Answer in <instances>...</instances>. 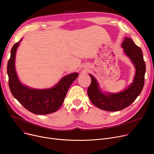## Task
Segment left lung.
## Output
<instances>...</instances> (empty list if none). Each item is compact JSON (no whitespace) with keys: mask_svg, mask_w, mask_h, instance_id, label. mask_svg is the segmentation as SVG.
I'll return each instance as SVG.
<instances>
[{"mask_svg":"<svg viewBox=\"0 0 154 154\" xmlns=\"http://www.w3.org/2000/svg\"><path fill=\"white\" fill-rule=\"evenodd\" d=\"M121 46L135 69L132 82L127 88L119 93L103 92L96 78L89 74L91 83L88 94L90 101L99 109L107 111H118L130 106L139 96L144 85L146 68L142 50L129 37H125Z\"/></svg>","mask_w":154,"mask_h":154,"instance_id":"8db88e82","label":"left lung"}]
</instances>
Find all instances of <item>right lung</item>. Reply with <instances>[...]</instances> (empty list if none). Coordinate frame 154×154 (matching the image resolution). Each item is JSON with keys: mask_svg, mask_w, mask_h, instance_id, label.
Here are the masks:
<instances>
[{"mask_svg": "<svg viewBox=\"0 0 154 154\" xmlns=\"http://www.w3.org/2000/svg\"><path fill=\"white\" fill-rule=\"evenodd\" d=\"M22 39L13 46L7 63L11 91L17 100L30 112L39 115L53 113L63 104L69 88L78 76V73L65 76L51 88L35 89L23 85L18 78L15 66L16 51Z\"/></svg>", "mask_w": 154, "mask_h": 154, "instance_id": "add662e5", "label": "right lung"}]
</instances>
